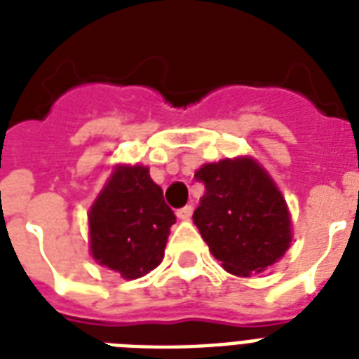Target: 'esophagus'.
Here are the masks:
<instances>
[{
  "label": "esophagus",
  "mask_w": 359,
  "mask_h": 359,
  "mask_svg": "<svg viewBox=\"0 0 359 359\" xmlns=\"http://www.w3.org/2000/svg\"><path fill=\"white\" fill-rule=\"evenodd\" d=\"M191 212H194V208H191L190 205H186V207H182V208H179V210H177V218H179V219H190Z\"/></svg>",
  "instance_id": "1"
}]
</instances>
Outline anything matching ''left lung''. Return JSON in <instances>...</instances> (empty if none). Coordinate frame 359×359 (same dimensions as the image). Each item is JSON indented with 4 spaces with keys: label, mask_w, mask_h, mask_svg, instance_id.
Listing matches in <instances>:
<instances>
[{
    "label": "left lung",
    "mask_w": 359,
    "mask_h": 359,
    "mask_svg": "<svg viewBox=\"0 0 359 359\" xmlns=\"http://www.w3.org/2000/svg\"><path fill=\"white\" fill-rule=\"evenodd\" d=\"M194 224L229 273L248 278L279 261L292 240L290 214L272 177L250 156L205 163Z\"/></svg>",
    "instance_id": "obj_1"
}]
</instances>
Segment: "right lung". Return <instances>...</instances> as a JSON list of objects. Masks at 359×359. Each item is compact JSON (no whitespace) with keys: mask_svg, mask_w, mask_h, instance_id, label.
<instances>
[{"mask_svg":"<svg viewBox=\"0 0 359 359\" xmlns=\"http://www.w3.org/2000/svg\"><path fill=\"white\" fill-rule=\"evenodd\" d=\"M175 222L149 168L117 165L89 210L93 259L124 279L141 278L162 262Z\"/></svg>","mask_w":359,"mask_h":359,"instance_id":"1","label":"right lung"}]
</instances>
